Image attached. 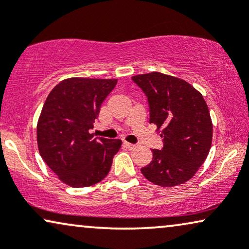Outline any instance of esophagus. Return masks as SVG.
Returning <instances> with one entry per match:
<instances>
[{
  "mask_svg": "<svg viewBox=\"0 0 249 249\" xmlns=\"http://www.w3.org/2000/svg\"><path fill=\"white\" fill-rule=\"evenodd\" d=\"M124 144L125 145V147L129 148V150H134V148H136V145L131 144V143H128V142H124Z\"/></svg>",
  "mask_w": 249,
  "mask_h": 249,
  "instance_id": "1",
  "label": "esophagus"
}]
</instances>
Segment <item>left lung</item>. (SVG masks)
Listing matches in <instances>:
<instances>
[{"mask_svg": "<svg viewBox=\"0 0 249 249\" xmlns=\"http://www.w3.org/2000/svg\"><path fill=\"white\" fill-rule=\"evenodd\" d=\"M146 93L150 124L163 138L162 150L141 172L156 185L170 188L191 179L205 162L213 141V122L205 99L185 80L160 72L131 77Z\"/></svg>", "mask_w": 249, "mask_h": 249, "instance_id": "left-lung-1", "label": "left lung"}]
</instances>
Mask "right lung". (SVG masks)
<instances>
[{"mask_svg":"<svg viewBox=\"0 0 249 249\" xmlns=\"http://www.w3.org/2000/svg\"><path fill=\"white\" fill-rule=\"evenodd\" d=\"M117 79L70 77L48 95L36 125L37 147L61 182L72 188L95 185L107 176L121 140L90 134Z\"/></svg>","mask_w":249,"mask_h":249,"instance_id":"1","label":"right lung"}]
</instances>
